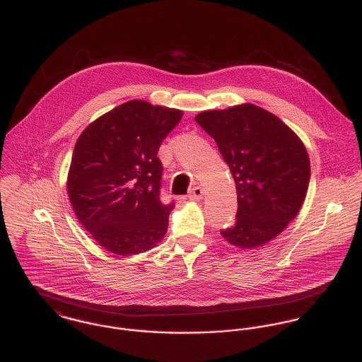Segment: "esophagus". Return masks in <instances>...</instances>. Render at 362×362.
I'll use <instances>...</instances> for the list:
<instances>
[{"label":"esophagus","mask_w":362,"mask_h":362,"mask_svg":"<svg viewBox=\"0 0 362 362\" xmlns=\"http://www.w3.org/2000/svg\"><path fill=\"white\" fill-rule=\"evenodd\" d=\"M204 198V189L201 187H194L191 194H189V199L192 201H201Z\"/></svg>","instance_id":"34e87169"}]
</instances>
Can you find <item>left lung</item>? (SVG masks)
<instances>
[{"label": "left lung", "mask_w": 362, "mask_h": 362, "mask_svg": "<svg viewBox=\"0 0 362 362\" xmlns=\"http://www.w3.org/2000/svg\"><path fill=\"white\" fill-rule=\"evenodd\" d=\"M215 139L238 191L236 223L221 230L232 245L252 248L276 238L305 201L310 163L296 133L274 114L243 104L195 117Z\"/></svg>", "instance_id": "1"}]
</instances>
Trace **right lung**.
<instances>
[{
  "label": "right lung",
  "mask_w": 362,
  "mask_h": 362,
  "mask_svg": "<svg viewBox=\"0 0 362 362\" xmlns=\"http://www.w3.org/2000/svg\"><path fill=\"white\" fill-rule=\"evenodd\" d=\"M182 111L133 100L86 127L67 177L83 228L105 250L130 255L163 240L174 202L160 199L161 141Z\"/></svg>",
  "instance_id": "1"
}]
</instances>
